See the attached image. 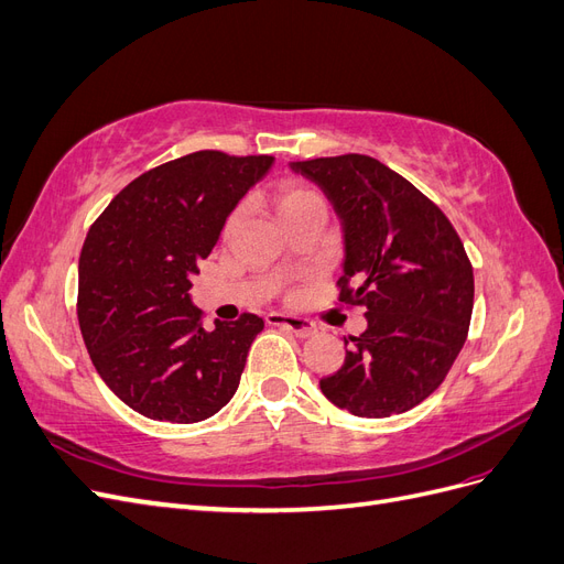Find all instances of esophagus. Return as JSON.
<instances>
[{
    "instance_id": "obj_1",
    "label": "esophagus",
    "mask_w": 564,
    "mask_h": 564,
    "mask_svg": "<svg viewBox=\"0 0 564 564\" xmlns=\"http://www.w3.org/2000/svg\"><path fill=\"white\" fill-rule=\"evenodd\" d=\"M268 324H278V327H286L289 332H294L299 338H308L317 332L315 322L308 317H299V315H282V313H270L265 315Z\"/></svg>"
}]
</instances>
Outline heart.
I'll list each match as a JSON object with an SVG mask.
<instances>
[{
    "instance_id": "1",
    "label": "heart",
    "mask_w": 564,
    "mask_h": 564,
    "mask_svg": "<svg viewBox=\"0 0 564 564\" xmlns=\"http://www.w3.org/2000/svg\"><path fill=\"white\" fill-rule=\"evenodd\" d=\"M313 199H319V197L313 191H308V187L296 185V183H282L278 187V195H275V204H278L280 216L292 214V212L301 209L303 204H308Z\"/></svg>"
}]
</instances>
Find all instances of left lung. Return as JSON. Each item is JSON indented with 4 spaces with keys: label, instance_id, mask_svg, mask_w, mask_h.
Wrapping results in <instances>:
<instances>
[{
    "label": "left lung",
    "instance_id": "left-lung-1",
    "mask_svg": "<svg viewBox=\"0 0 564 564\" xmlns=\"http://www.w3.org/2000/svg\"><path fill=\"white\" fill-rule=\"evenodd\" d=\"M292 169L344 226L338 301L367 308V329L319 381L324 398L365 419L402 414L437 390L466 344L475 282L464 242L437 204L369 155Z\"/></svg>",
    "mask_w": 564,
    "mask_h": 564
}]
</instances>
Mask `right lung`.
<instances>
[{
  "label": "right lung",
  "mask_w": 564,
  "mask_h": 564,
  "mask_svg": "<svg viewBox=\"0 0 564 564\" xmlns=\"http://www.w3.org/2000/svg\"><path fill=\"white\" fill-rule=\"evenodd\" d=\"M270 155L199 150L131 181L89 228L77 317L100 379L155 421L197 423L235 395L259 315L204 329L191 301L197 263L272 166Z\"/></svg>",
  "instance_id": "add662e5"
}]
</instances>
